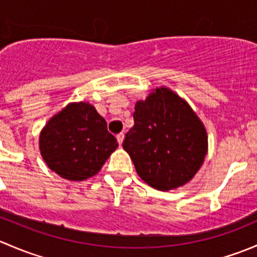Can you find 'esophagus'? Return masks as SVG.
<instances>
[{"instance_id":"esophagus-1","label":"esophagus","mask_w":257,"mask_h":257,"mask_svg":"<svg viewBox=\"0 0 257 257\" xmlns=\"http://www.w3.org/2000/svg\"><path fill=\"white\" fill-rule=\"evenodd\" d=\"M116 141H118L119 145H121V143H123V141H124V134L123 133L116 134Z\"/></svg>"}]
</instances>
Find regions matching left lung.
I'll list each match as a JSON object with an SVG mask.
<instances>
[{
  "instance_id": "left-lung-1",
  "label": "left lung",
  "mask_w": 257,
  "mask_h": 257,
  "mask_svg": "<svg viewBox=\"0 0 257 257\" xmlns=\"http://www.w3.org/2000/svg\"><path fill=\"white\" fill-rule=\"evenodd\" d=\"M123 149L148 185L167 191L190 181L208 153L203 121L167 87L138 100Z\"/></svg>"
}]
</instances>
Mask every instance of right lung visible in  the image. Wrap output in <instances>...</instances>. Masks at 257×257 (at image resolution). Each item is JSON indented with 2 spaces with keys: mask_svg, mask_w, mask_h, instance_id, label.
<instances>
[{
  "mask_svg": "<svg viewBox=\"0 0 257 257\" xmlns=\"http://www.w3.org/2000/svg\"><path fill=\"white\" fill-rule=\"evenodd\" d=\"M116 148L105 119L87 102L69 103L40 134L41 155L49 169L73 181L97 174Z\"/></svg>",
  "mask_w": 257,
  "mask_h": 257,
  "instance_id": "obj_1",
  "label": "right lung"
}]
</instances>
